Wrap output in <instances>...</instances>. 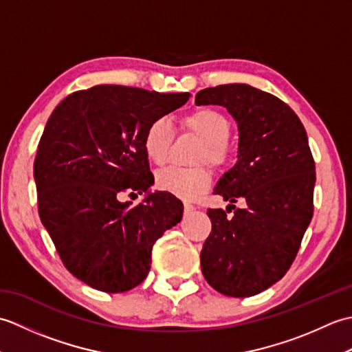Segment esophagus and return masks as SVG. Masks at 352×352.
<instances>
[{
    "label": "esophagus",
    "instance_id": "esophagus-1",
    "mask_svg": "<svg viewBox=\"0 0 352 352\" xmlns=\"http://www.w3.org/2000/svg\"><path fill=\"white\" fill-rule=\"evenodd\" d=\"M193 210H195V207H193V206L189 204V203H184V214H189V213H192Z\"/></svg>",
    "mask_w": 352,
    "mask_h": 352
}]
</instances>
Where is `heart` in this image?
Instances as JSON below:
<instances>
[{"mask_svg":"<svg viewBox=\"0 0 352 352\" xmlns=\"http://www.w3.org/2000/svg\"><path fill=\"white\" fill-rule=\"evenodd\" d=\"M180 125L183 131L195 134L203 140V145L195 155V163H207L216 170L227 166L233 153L228 139L233 126L222 111L212 107H199L184 115L180 119ZM174 136V129L166 118L153 119L142 139L148 159L157 164L166 162ZM210 170L203 164L193 168L168 166L155 174L157 188L183 199H193L201 195L210 188Z\"/></svg>","mask_w":352,"mask_h":352,"instance_id":"obj_1","label":"heart"}]
</instances>
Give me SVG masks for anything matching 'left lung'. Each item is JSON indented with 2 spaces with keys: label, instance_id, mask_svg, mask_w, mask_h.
<instances>
[{
  "label": "left lung",
  "instance_id": "1",
  "mask_svg": "<svg viewBox=\"0 0 352 352\" xmlns=\"http://www.w3.org/2000/svg\"><path fill=\"white\" fill-rule=\"evenodd\" d=\"M195 102L223 106L239 129L237 163L214 189L231 204L207 208L201 269L223 295H257L286 275L311 221L316 170L307 134L286 102L250 85L207 87ZM239 199L243 209L234 206Z\"/></svg>",
  "mask_w": 352,
  "mask_h": 352
}]
</instances>
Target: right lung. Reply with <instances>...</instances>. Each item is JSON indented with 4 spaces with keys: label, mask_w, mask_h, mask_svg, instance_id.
<instances>
[{
    "label": "right lung",
    "mask_w": 352,
    "mask_h": 352,
    "mask_svg": "<svg viewBox=\"0 0 352 352\" xmlns=\"http://www.w3.org/2000/svg\"><path fill=\"white\" fill-rule=\"evenodd\" d=\"M189 96L100 85L68 95L51 113L33 166L37 210L62 263L87 286L106 294L139 286L155 241L182 221L172 193L134 207L121 197L154 183L145 129Z\"/></svg>",
    "instance_id": "right-lung-1"
}]
</instances>
